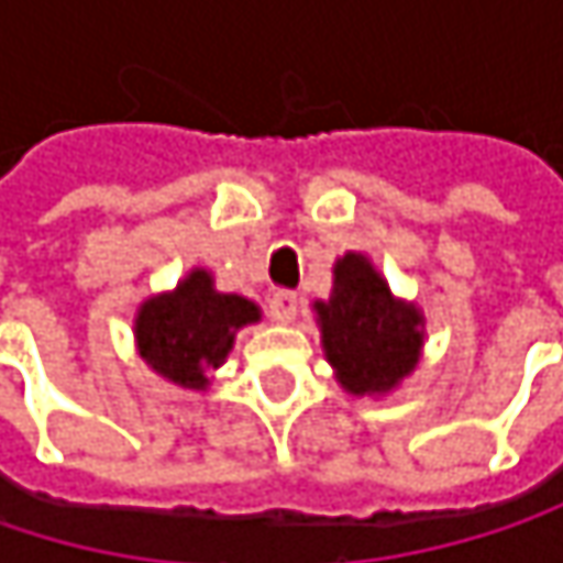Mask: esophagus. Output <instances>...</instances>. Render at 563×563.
<instances>
[{"mask_svg":"<svg viewBox=\"0 0 563 563\" xmlns=\"http://www.w3.org/2000/svg\"><path fill=\"white\" fill-rule=\"evenodd\" d=\"M296 312H299V296L296 292H274L271 296V316H274V322H292L296 319Z\"/></svg>","mask_w":563,"mask_h":563,"instance_id":"obj_1","label":"esophagus"}]
</instances>
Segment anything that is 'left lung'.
<instances>
[{
    "label": "left lung",
    "mask_w": 563,
    "mask_h": 563,
    "mask_svg": "<svg viewBox=\"0 0 563 563\" xmlns=\"http://www.w3.org/2000/svg\"><path fill=\"white\" fill-rule=\"evenodd\" d=\"M319 339L335 382L355 397L397 391L423 355L427 319L410 299H397L368 254L349 251L332 267L329 299H312Z\"/></svg>",
    "instance_id": "obj_1"
}]
</instances>
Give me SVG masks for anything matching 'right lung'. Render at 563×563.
I'll return each instance as SVG.
<instances>
[{
  "label": "right lung",
  "instance_id": "add662e5",
  "mask_svg": "<svg viewBox=\"0 0 563 563\" xmlns=\"http://www.w3.org/2000/svg\"><path fill=\"white\" fill-rule=\"evenodd\" d=\"M261 306L241 292H221L208 267H191L166 292L140 302L133 339L140 358L172 388L208 391L244 325L261 322Z\"/></svg>",
  "mask_w": 563,
  "mask_h": 563
}]
</instances>
